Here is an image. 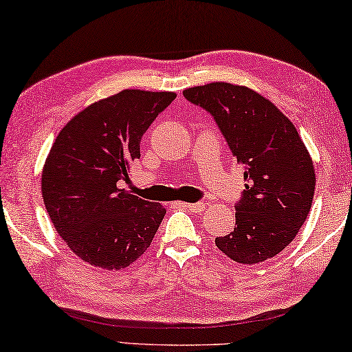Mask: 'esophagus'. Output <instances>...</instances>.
Returning <instances> with one entry per match:
<instances>
[{
	"label": "esophagus",
	"mask_w": 352,
	"mask_h": 352,
	"mask_svg": "<svg viewBox=\"0 0 352 352\" xmlns=\"http://www.w3.org/2000/svg\"><path fill=\"white\" fill-rule=\"evenodd\" d=\"M176 206H179L182 208H188V210L193 213H201L206 210V204H202V202H176Z\"/></svg>",
	"instance_id": "1"
}]
</instances>
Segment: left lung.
I'll use <instances>...</instances> for the list:
<instances>
[{"label":"left lung","mask_w":352,"mask_h":352,"mask_svg":"<svg viewBox=\"0 0 352 352\" xmlns=\"http://www.w3.org/2000/svg\"><path fill=\"white\" fill-rule=\"evenodd\" d=\"M217 120L236 162L244 166V193L235 229L214 239L230 260L256 264L294 241L309 214L316 170L294 123L256 91L226 82L184 89Z\"/></svg>","instance_id":"left-lung-1"}]
</instances>
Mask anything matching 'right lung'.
I'll use <instances>...</instances> for the list:
<instances>
[{
	"label": "right lung",
	"mask_w": 352,
	"mask_h": 352,
	"mask_svg": "<svg viewBox=\"0 0 352 352\" xmlns=\"http://www.w3.org/2000/svg\"><path fill=\"white\" fill-rule=\"evenodd\" d=\"M176 92L123 89L91 103L61 128L41 175V195L58 235L80 260L120 270L145 254L165 217L117 187L140 157L144 133Z\"/></svg>",
	"instance_id": "1"
}]
</instances>
